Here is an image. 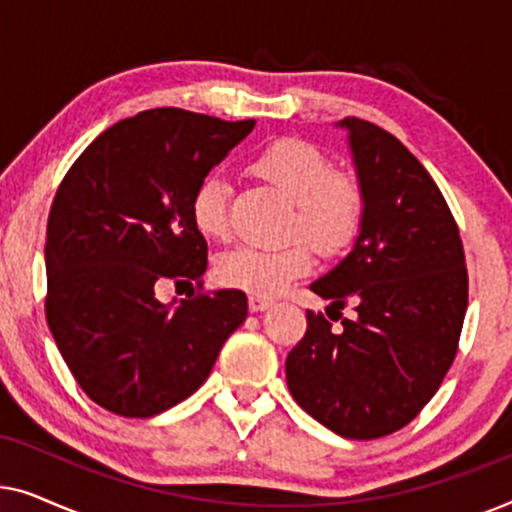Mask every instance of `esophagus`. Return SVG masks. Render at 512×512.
<instances>
[{"mask_svg": "<svg viewBox=\"0 0 512 512\" xmlns=\"http://www.w3.org/2000/svg\"><path fill=\"white\" fill-rule=\"evenodd\" d=\"M270 305H272L270 298L256 296V293H251V296H249V310L251 312H263V310H268Z\"/></svg>", "mask_w": 512, "mask_h": 512, "instance_id": "obj_1", "label": "esophagus"}]
</instances>
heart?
Listing matches in <instances>:
<instances>
[{
	"label": "heart",
	"instance_id": "b5f03b06",
	"mask_svg": "<svg viewBox=\"0 0 512 512\" xmlns=\"http://www.w3.org/2000/svg\"><path fill=\"white\" fill-rule=\"evenodd\" d=\"M254 172L293 202L291 233H303L314 247L335 254L349 244L363 216V193L354 174L331 170L317 146L305 139L284 137L258 151ZM228 181L207 174L191 198V219L200 235L226 240L230 235ZM314 265L312 249L303 240L277 249L240 247L216 263V275L226 286L256 296H277Z\"/></svg>",
	"mask_w": 512,
	"mask_h": 512
}]
</instances>
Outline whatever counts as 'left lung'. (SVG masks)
<instances>
[{
    "instance_id": "left-lung-1",
    "label": "left lung",
    "mask_w": 512,
    "mask_h": 512,
    "mask_svg": "<svg viewBox=\"0 0 512 512\" xmlns=\"http://www.w3.org/2000/svg\"><path fill=\"white\" fill-rule=\"evenodd\" d=\"M363 216L354 247L310 284L342 328L307 310L305 338L286 356L291 396L342 438L389 436L431 401L468 307L459 228L424 165L387 130L345 118ZM332 319V318H331Z\"/></svg>"
}]
</instances>
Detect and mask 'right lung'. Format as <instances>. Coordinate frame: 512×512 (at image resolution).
Here are the masks:
<instances>
[{"label":"right lung","mask_w":512,"mask_h":512,"mask_svg":"<svg viewBox=\"0 0 512 512\" xmlns=\"http://www.w3.org/2000/svg\"><path fill=\"white\" fill-rule=\"evenodd\" d=\"M254 125L149 109L104 130L62 179L46 230V321L74 380L104 410L139 419L170 410L202 387L247 319L244 291L174 307L156 284L179 289L205 275L191 198Z\"/></svg>","instance_id":"right-lung-1"}]
</instances>
